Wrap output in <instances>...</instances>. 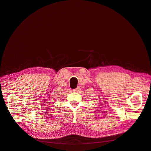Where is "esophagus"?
<instances>
[{
  "mask_svg": "<svg viewBox=\"0 0 151 151\" xmlns=\"http://www.w3.org/2000/svg\"><path fill=\"white\" fill-rule=\"evenodd\" d=\"M79 88H77L76 89H74V91H79Z\"/></svg>",
  "mask_w": 151,
  "mask_h": 151,
  "instance_id": "1",
  "label": "esophagus"
}]
</instances>
